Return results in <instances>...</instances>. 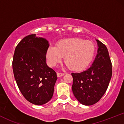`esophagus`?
<instances>
[{
	"label": "esophagus",
	"mask_w": 124,
	"mask_h": 124,
	"mask_svg": "<svg viewBox=\"0 0 124 124\" xmlns=\"http://www.w3.org/2000/svg\"><path fill=\"white\" fill-rule=\"evenodd\" d=\"M56 75H57V76L58 77V78H60V77H62V76H63V75H64V73H56Z\"/></svg>",
	"instance_id": "obj_1"
}]
</instances>
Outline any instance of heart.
Wrapping results in <instances>:
<instances>
[{
  "mask_svg": "<svg viewBox=\"0 0 124 124\" xmlns=\"http://www.w3.org/2000/svg\"><path fill=\"white\" fill-rule=\"evenodd\" d=\"M94 53L93 42L80 38H70L59 40L55 46H49L46 57L51 66H56L64 57L65 63L71 70L81 71L92 62Z\"/></svg>",
  "mask_w": 124,
  "mask_h": 124,
  "instance_id": "1",
  "label": "heart"
}]
</instances>
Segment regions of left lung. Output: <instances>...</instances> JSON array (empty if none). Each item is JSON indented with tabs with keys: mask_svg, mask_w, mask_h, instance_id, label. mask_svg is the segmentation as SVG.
<instances>
[{
	"mask_svg": "<svg viewBox=\"0 0 124 124\" xmlns=\"http://www.w3.org/2000/svg\"><path fill=\"white\" fill-rule=\"evenodd\" d=\"M97 54L92 66L80 73H72V92L79 103L91 106L106 93L112 76V64L106 45L98 39Z\"/></svg>",
	"mask_w": 124,
	"mask_h": 124,
	"instance_id": "8db88e82",
	"label": "left lung"
}]
</instances>
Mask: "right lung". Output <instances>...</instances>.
I'll use <instances>...</instances> for the list:
<instances>
[{
    "instance_id": "right-lung-1",
    "label": "right lung",
    "mask_w": 124,
    "mask_h": 124,
    "mask_svg": "<svg viewBox=\"0 0 124 124\" xmlns=\"http://www.w3.org/2000/svg\"><path fill=\"white\" fill-rule=\"evenodd\" d=\"M49 46L45 38L29 35L17 45L13 56V70L18 89L27 100L38 106L51 100L58 79L46 62Z\"/></svg>"
}]
</instances>
